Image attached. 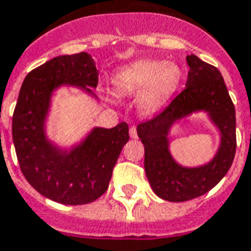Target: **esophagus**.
I'll return each mask as SVG.
<instances>
[{
	"mask_svg": "<svg viewBox=\"0 0 251 251\" xmlns=\"http://www.w3.org/2000/svg\"><path fill=\"white\" fill-rule=\"evenodd\" d=\"M129 134H130L131 138H138V135H137V129H135L134 126H131L130 129H129Z\"/></svg>",
	"mask_w": 251,
	"mask_h": 251,
	"instance_id": "esophagus-1",
	"label": "esophagus"
}]
</instances>
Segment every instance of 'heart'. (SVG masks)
<instances>
[{"label":"heart","instance_id":"obj_1","mask_svg":"<svg viewBox=\"0 0 251 251\" xmlns=\"http://www.w3.org/2000/svg\"><path fill=\"white\" fill-rule=\"evenodd\" d=\"M182 79V70L174 62L142 59L113 77V88L122 96H137L141 110L154 111L170 100Z\"/></svg>","mask_w":251,"mask_h":251}]
</instances>
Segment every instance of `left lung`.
<instances>
[{"mask_svg": "<svg viewBox=\"0 0 251 251\" xmlns=\"http://www.w3.org/2000/svg\"><path fill=\"white\" fill-rule=\"evenodd\" d=\"M186 61V88L165 110L137 126L148 181L159 198L170 202L189 201L211 190L229 172L237 148L235 109L220 70L194 54ZM197 112L205 113L220 134V144L209 163L183 167L170 151V133L178 120Z\"/></svg>", "mask_w": 251, "mask_h": 251, "instance_id": "left-lung-1", "label": "left lung"}]
</instances>
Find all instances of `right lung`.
<instances>
[{"label": "right lung", "mask_w": 251, "mask_h": 251, "mask_svg": "<svg viewBox=\"0 0 251 251\" xmlns=\"http://www.w3.org/2000/svg\"><path fill=\"white\" fill-rule=\"evenodd\" d=\"M98 72L88 53L58 55L27 74L13 114V142L22 174L37 192L64 205H85L106 192L129 126H96L72 146L49 138L46 124L61 88L78 89L94 100Z\"/></svg>", "instance_id": "obj_1"}]
</instances>
